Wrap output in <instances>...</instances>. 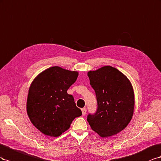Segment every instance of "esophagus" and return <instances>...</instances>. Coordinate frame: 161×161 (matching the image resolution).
I'll use <instances>...</instances> for the list:
<instances>
[{"mask_svg": "<svg viewBox=\"0 0 161 161\" xmlns=\"http://www.w3.org/2000/svg\"><path fill=\"white\" fill-rule=\"evenodd\" d=\"M81 111H82V114H83V115H85V114H86V108H83L81 109Z\"/></svg>", "mask_w": 161, "mask_h": 161, "instance_id": "1", "label": "esophagus"}]
</instances>
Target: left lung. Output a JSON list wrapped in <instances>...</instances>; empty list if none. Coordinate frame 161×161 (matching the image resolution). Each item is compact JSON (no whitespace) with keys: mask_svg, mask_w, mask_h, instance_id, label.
<instances>
[{"mask_svg":"<svg viewBox=\"0 0 161 161\" xmlns=\"http://www.w3.org/2000/svg\"><path fill=\"white\" fill-rule=\"evenodd\" d=\"M97 100V110L88 114L92 129L103 137L125 129L134 114V93L127 77L116 68L104 66L88 73Z\"/></svg>","mask_w":161,"mask_h":161,"instance_id":"left-lung-1","label":"left lung"}]
</instances>
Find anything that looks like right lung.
<instances>
[{"label": "right lung", "instance_id": "right-lung-1", "mask_svg": "<svg viewBox=\"0 0 161 161\" xmlns=\"http://www.w3.org/2000/svg\"><path fill=\"white\" fill-rule=\"evenodd\" d=\"M78 72L52 67L36 77L30 87L27 113L32 124L44 135L58 137L82 114L67 90L75 83Z\"/></svg>", "mask_w": 161, "mask_h": 161}]
</instances>
